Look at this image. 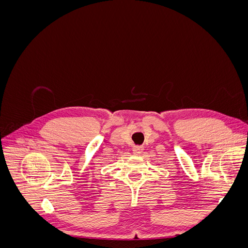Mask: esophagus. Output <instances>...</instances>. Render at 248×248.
Masks as SVG:
<instances>
[{
	"instance_id": "34e87169",
	"label": "esophagus",
	"mask_w": 248,
	"mask_h": 248,
	"mask_svg": "<svg viewBox=\"0 0 248 248\" xmlns=\"http://www.w3.org/2000/svg\"><path fill=\"white\" fill-rule=\"evenodd\" d=\"M142 150H144V149H142L141 146H136V147H133V149H132V153L138 155V154H140L142 152Z\"/></svg>"
}]
</instances>
